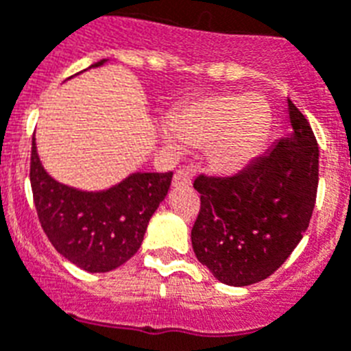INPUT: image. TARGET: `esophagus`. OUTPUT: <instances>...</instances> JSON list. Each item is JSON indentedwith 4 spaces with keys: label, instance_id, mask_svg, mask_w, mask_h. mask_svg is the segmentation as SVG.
Returning <instances> with one entry per match:
<instances>
[{
    "label": "esophagus",
    "instance_id": "34e87169",
    "mask_svg": "<svg viewBox=\"0 0 351 351\" xmlns=\"http://www.w3.org/2000/svg\"><path fill=\"white\" fill-rule=\"evenodd\" d=\"M172 184L176 188H188L192 184V169L190 167H184V169H179L176 172L172 179Z\"/></svg>",
    "mask_w": 351,
    "mask_h": 351
}]
</instances>
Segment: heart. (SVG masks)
I'll list each match as a JSON object with an SVG mask.
<instances>
[{
  "instance_id": "obj_1",
  "label": "heart",
  "mask_w": 351,
  "mask_h": 351,
  "mask_svg": "<svg viewBox=\"0 0 351 351\" xmlns=\"http://www.w3.org/2000/svg\"><path fill=\"white\" fill-rule=\"evenodd\" d=\"M267 107L253 95H211L184 104L169 117L163 141L179 152L181 143L206 147V161L219 173L245 169L267 132Z\"/></svg>"
}]
</instances>
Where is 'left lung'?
Instances as JSON below:
<instances>
[{"mask_svg": "<svg viewBox=\"0 0 351 351\" xmlns=\"http://www.w3.org/2000/svg\"><path fill=\"white\" fill-rule=\"evenodd\" d=\"M291 132L231 178L199 176L201 211L192 228L197 260L219 282L245 287L282 267L303 239L319 182L311 123L287 98Z\"/></svg>", "mask_w": 351, "mask_h": 351, "instance_id": "1", "label": "left lung"}]
</instances>
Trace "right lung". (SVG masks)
<instances>
[{
  "mask_svg": "<svg viewBox=\"0 0 351 351\" xmlns=\"http://www.w3.org/2000/svg\"><path fill=\"white\" fill-rule=\"evenodd\" d=\"M172 176L134 172L106 190H80L46 172L32 138L30 184L40 226L51 245L88 273H109L134 256L150 217L169 193Z\"/></svg>",
  "mask_w": 351,
  "mask_h": 351,
  "instance_id": "obj_1",
  "label": "right lung"
}]
</instances>
